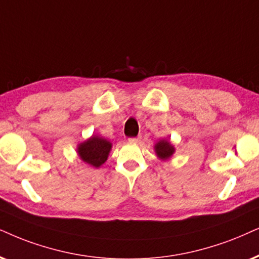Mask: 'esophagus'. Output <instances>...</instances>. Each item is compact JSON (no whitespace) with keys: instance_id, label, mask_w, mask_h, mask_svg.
Returning <instances> with one entry per match:
<instances>
[{"instance_id":"obj_1","label":"esophagus","mask_w":259,"mask_h":259,"mask_svg":"<svg viewBox=\"0 0 259 259\" xmlns=\"http://www.w3.org/2000/svg\"><path fill=\"white\" fill-rule=\"evenodd\" d=\"M140 140H141V137H140V136H137V137H130V139H129V142H132V143H137V142H139Z\"/></svg>"}]
</instances>
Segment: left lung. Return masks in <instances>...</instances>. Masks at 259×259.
Segmentation results:
<instances>
[{"label":"left lung","instance_id":"obj_1","mask_svg":"<svg viewBox=\"0 0 259 259\" xmlns=\"http://www.w3.org/2000/svg\"><path fill=\"white\" fill-rule=\"evenodd\" d=\"M155 152L158 154L159 158L161 159H168L175 152V148L169 145V142L165 140H161L155 145Z\"/></svg>","mask_w":259,"mask_h":259}]
</instances>
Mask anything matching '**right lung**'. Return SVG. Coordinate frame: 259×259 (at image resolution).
I'll use <instances>...</instances> for the list:
<instances>
[{"label": "right lung", "instance_id": "1", "mask_svg": "<svg viewBox=\"0 0 259 259\" xmlns=\"http://www.w3.org/2000/svg\"><path fill=\"white\" fill-rule=\"evenodd\" d=\"M111 150V143L105 139L93 136L86 142L78 146L77 152L84 162L90 163L93 167H99L106 161Z\"/></svg>", "mask_w": 259, "mask_h": 259}]
</instances>
